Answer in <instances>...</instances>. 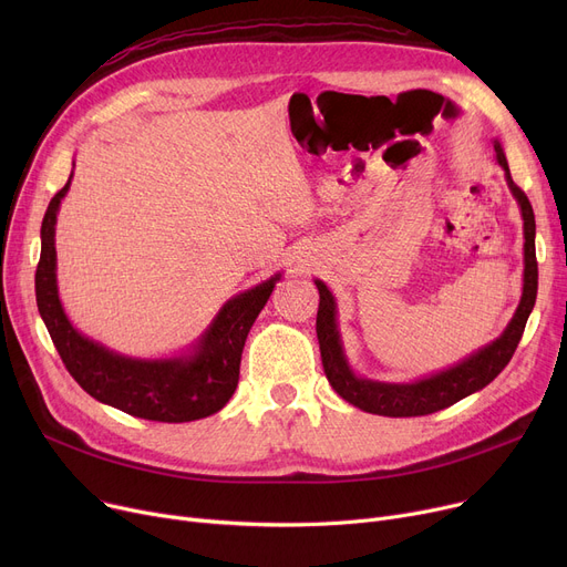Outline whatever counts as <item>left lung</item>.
<instances>
[{
	"label": "left lung",
	"instance_id": "8db88e82",
	"mask_svg": "<svg viewBox=\"0 0 567 567\" xmlns=\"http://www.w3.org/2000/svg\"><path fill=\"white\" fill-rule=\"evenodd\" d=\"M496 163L505 172V182L513 197L519 204L522 220H524V285L519 306L505 326V331L483 349L473 351L464 361L434 372L430 377L415 379L409 383H391V381H374L353 372L344 353L342 336L338 329V303L331 289L321 280H315L319 289V312H317V338L321 363L333 391L347 400L349 404L359 406L368 413L391 415V419H409V415H427L451 406L466 395L483 391L489 381L498 377V372L511 363L513 353L522 340L526 319L535 306L538 296V261H535V216L533 206L524 190L513 182L508 161H505L503 146L494 140Z\"/></svg>",
	"mask_w": 567,
	"mask_h": 567
}]
</instances>
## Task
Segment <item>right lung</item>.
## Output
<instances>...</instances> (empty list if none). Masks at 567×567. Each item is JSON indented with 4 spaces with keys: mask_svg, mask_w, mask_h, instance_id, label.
<instances>
[{
    "mask_svg": "<svg viewBox=\"0 0 567 567\" xmlns=\"http://www.w3.org/2000/svg\"><path fill=\"white\" fill-rule=\"evenodd\" d=\"M71 178L73 172L48 204L37 268V306L66 370L94 400L135 419L188 423L218 413L236 391L246 338L282 274L231 296L184 353L169 359H135L112 351L82 336L59 301L54 225Z\"/></svg>",
    "mask_w": 567,
    "mask_h": 567,
    "instance_id": "add662e5",
    "label": "right lung"
}]
</instances>
